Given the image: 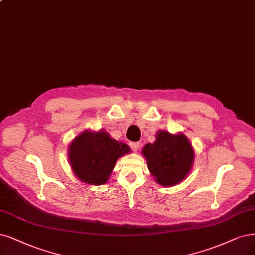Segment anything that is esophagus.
<instances>
[{
	"mask_svg": "<svg viewBox=\"0 0 255 255\" xmlns=\"http://www.w3.org/2000/svg\"><path fill=\"white\" fill-rule=\"evenodd\" d=\"M129 146L131 147V150H133L134 152H137L139 148V142H130Z\"/></svg>",
	"mask_w": 255,
	"mask_h": 255,
	"instance_id": "obj_1",
	"label": "esophagus"
}]
</instances>
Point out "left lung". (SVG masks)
<instances>
[{
	"mask_svg": "<svg viewBox=\"0 0 255 255\" xmlns=\"http://www.w3.org/2000/svg\"><path fill=\"white\" fill-rule=\"evenodd\" d=\"M153 143H146L141 154L155 181L163 187H173L190 174L194 163V148L188 137L159 129Z\"/></svg>",
	"mask_w": 255,
	"mask_h": 255,
	"instance_id": "1",
	"label": "left lung"
}]
</instances>
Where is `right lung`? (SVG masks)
I'll list each match as a JSON object with an SVG mask.
<instances>
[{"label":"right lung","instance_id":"add662e5","mask_svg":"<svg viewBox=\"0 0 255 255\" xmlns=\"http://www.w3.org/2000/svg\"><path fill=\"white\" fill-rule=\"evenodd\" d=\"M130 152L128 144L113 139L107 130L85 129L68 145V161L76 177L84 183H107L121 156Z\"/></svg>","mask_w":255,"mask_h":255}]
</instances>
